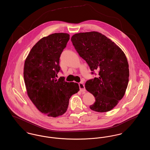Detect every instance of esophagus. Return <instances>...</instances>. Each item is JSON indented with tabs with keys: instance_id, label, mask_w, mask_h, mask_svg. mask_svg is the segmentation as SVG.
<instances>
[{
	"instance_id": "esophagus-1",
	"label": "esophagus",
	"mask_w": 150,
	"mask_h": 150,
	"mask_svg": "<svg viewBox=\"0 0 150 150\" xmlns=\"http://www.w3.org/2000/svg\"><path fill=\"white\" fill-rule=\"evenodd\" d=\"M79 88H80V92H85L86 91V88H85V86L83 84V82H81L79 83Z\"/></svg>"
}]
</instances>
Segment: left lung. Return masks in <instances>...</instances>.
I'll list each match as a JSON object with an SVG mask.
<instances>
[{"instance_id": "1", "label": "left lung", "mask_w": 150, "mask_h": 150, "mask_svg": "<svg viewBox=\"0 0 150 150\" xmlns=\"http://www.w3.org/2000/svg\"><path fill=\"white\" fill-rule=\"evenodd\" d=\"M79 56L92 71L98 70V76L86 82V89L96 101L90 108L99 112H107L124 97L129 82V71L123 51L106 36L96 31L80 33L71 37Z\"/></svg>"}]
</instances>
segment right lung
Returning <instances> with one entry per match:
<instances>
[{"instance_id": "obj_1", "label": "right lung", "mask_w": 150, "mask_h": 150, "mask_svg": "<svg viewBox=\"0 0 150 150\" xmlns=\"http://www.w3.org/2000/svg\"><path fill=\"white\" fill-rule=\"evenodd\" d=\"M69 39L67 33L44 37L32 48L25 62L23 78L28 96L48 116L64 114L69 99L79 91L78 83L67 82L64 76L56 78L61 71L59 58Z\"/></svg>"}]
</instances>
